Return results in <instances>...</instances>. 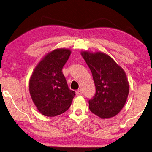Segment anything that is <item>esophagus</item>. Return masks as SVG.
<instances>
[{
  "label": "esophagus",
  "mask_w": 152,
  "mask_h": 152,
  "mask_svg": "<svg viewBox=\"0 0 152 152\" xmlns=\"http://www.w3.org/2000/svg\"><path fill=\"white\" fill-rule=\"evenodd\" d=\"M82 94V91L81 89H78V90L76 91V95L77 96H81Z\"/></svg>",
  "instance_id": "1"
}]
</instances>
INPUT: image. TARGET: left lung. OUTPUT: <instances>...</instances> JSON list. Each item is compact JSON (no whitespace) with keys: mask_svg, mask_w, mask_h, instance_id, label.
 Wrapping results in <instances>:
<instances>
[{"mask_svg":"<svg viewBox=\"0 0 152 152\" xmlns=\"http://www.w3.org/2000/svg\"><path fill=\"white\" fill-rule=\"evenodd\" d=\"M81 54L92 73L96 94L89 100L91 113L103 119L113 117L122 110L129 92L125 71L102 52L82 51Z\"/></svg>","mask_w":152,"mask_h":152,"instance_id":"1","label":"left lung"}]
</instances>
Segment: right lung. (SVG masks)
I'll use <instances>...</instances> for the list:
<instances>
[{
  "mask_svg": "<svg viewBox=\"0 0 152 152\" xmlns=\"http://www.w3.org/2000/svg\"><path fill=\"white\" fill-rule=\"evenodd\" d=\"M71 53V50L66 48L49 52L35 67L29 79L31 98L44 116L53 117L66 112L75 96L62 72Z\"/></svg>",
  "mask_w": 152,
  "mask_h": 152,
  "instance_id": "add662e5",
  "label": "right lung"
}]
</instances>
